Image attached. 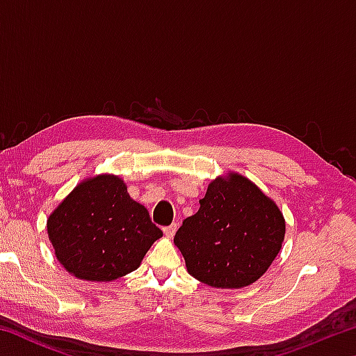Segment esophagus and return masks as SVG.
<instances>
[{"instance_id":"1","label":"esophagus","mask_w":356,"mask_h":356,"mask_svg":"<svg viewBox=\"0 0 356 356\" xmlns=\"http://www.w3.org/2000/svg\"><path fill=\"white\" fill-rule=\"evenodd\" d=\"M176 231H177V225H176V222H172V225L163 227V232H165L166 237H172L174 234H176Z\"/></svg>"}]
</instances>
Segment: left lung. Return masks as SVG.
<instances>
[{"label":"left lung","instance_id":"8db88e82","mask_svg":"<svg viewBox=\"0 0 356 356\" xmlns=\"http://www.w3.org/2000/svg\"><path fill=\"white\" fill-rule=\"evenodd\" d=\"M200 204L174 236L188 273L212 287L252 284L267 272L284 240L278 206L238 174L213 180Z\"/></svg>","mask_w":356,"mask_h":356}]
</instances>
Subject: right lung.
<instances>
[{"label": "right lung", "instance_id": "1", "mask_svg": "<svg viewBox=\"0 0 356 356\" xmlns=\"http://www.w3.org/2000/svg\"><path fill=\"white\" fill-rule=\"evenodd\" d=\"M47 231L64 268L88 281H111L134 272L163 236L116 176L78 185L50 215Z\"/></svg>", "mask_w": 356, "mask_h": 356}]
</instances>
